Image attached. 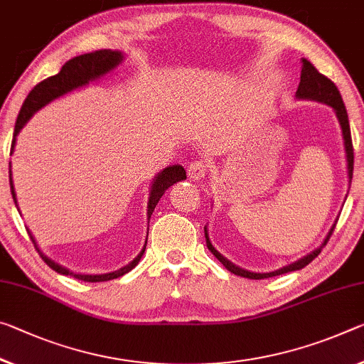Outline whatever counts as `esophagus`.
Instances as JSON below:
<instances>
[{
	"instance_id": "34e87169",
	"label": "esophagus",
	"mask_w": 364,
	"mask_h": 364,
	"mask_svg": "<svg viewBox=\"0 0 364 364\" xmlns=\"http://www.w3.org/2000/svg\"><path fill=\"white\" fill-rule=\"evenodd\" d=\"M207 168H209V166H207L205 161L194 160V161H191V164H189L188 175H189V178H193V180H200V178L205 176Z\"/></svg>"
}]
</instances>
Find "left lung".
I'll use <instances>...</instances> for the list:
<instances>
[{"label":"left lung","mask_w":364,"mask_h":364,"mask_svg":"<svg viewBox=\"0 0 364 364\" xmlns=\"http://www.w3.org/2000/svg\"><path fill=\"white\" fill-rule=\"evenodd\" d=\"M296 97L299 99H311V100H317V102H324L327 105H331L333 109H336L337 113V118L340 121V126H342V132H343V141H345V151H347V161H348V176L350 180L353 178V142H351V132H350V123H348V114H347V108L343 105V100H342V95H340V92L337 89V85L332 82L331 79L326 77L324 74H321L317 69L311 65L308 60H304L303 58V69H301V79H299V85H298V90H296ZM333 228H336V225H333L331 232H328L327 238L324 243H322L321 247H317L314 252H311L306 257L299 259L298 262L291 264V265H287V267L280 269V270H275V272H269V274H255V272H247V270H243L240 267H236L235 264H232L230 261H227L220 252L213 250V246L210 245L209 241V236H207V230H205V241H207V247H209L210 252L213 256H215L218 261H220L225 267H227L230 272H233L235 275H240V277H246V279H269V277H275V275H282V274H287V272H293V270H299L303 267H306V265L316 259L317 256L321 255L322 247L327 245V241L331 240V236L333 233Z\"/></svg>","instance_id":"left-lung-1"}]
</instances>
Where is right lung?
<instances>
[{
	"mask_svg": "<svg viewBox=\"0 0 364 364\" xmlns=\"http://www.w3.org/2000/svg\"><path fill=\"white\" fill-rule=\"evenodd\" d=\"M121 58H123V56H121L119 51H112V50H97V51H92V53L79 55L76 58H73V60L66 61L65 65H63L61 71L55 74V76H51L48 79H43L42 82H38L36 87L31 90V94L27 95L26 102L22 103V108H21L19 114H17L16 126H14V137H13V144H11V154H13V149H14L16 136L19 134V131L24 128V124L27 123L28 119H31L32 114L36 113L38 108L47 105L48 102L56 99V97H61L63 94H66V92H71L73 89L80 87V85H85L87 82H90V80L103 76V74L108 73L109 69H113L114 66L118 65V63L121 61ZM184 178H186V171H184L181 165L168 166V168H165L164 171L160 173V175L157 176V180H155L154 184H152L151 198H149V210H147L149 218H151L155 205H157V203L160 200L161 196H164L166 189H168L171 184L184 180ZM9 186H11V194H13V199L16 203L14 186H13V181H11V170H9ZM16 205H17V203H16ZM28 235H31V233H28ZM31 240H32L33 246H36V250L38 251V247H37L36 241H33L32 236H31ZM146 243H147V241H146ZM144 251H146V246H144L141 255L137 256L134 261L126 265V267L117 270V272L102 274V275L74 274V272H71V270H68L65 267H61V265H58L56 262L51 261V259H48L47 256H43L40 251H38V255H40V257L43 259L45 264H47L50 269H53L55 272H58V274L74 277V279L84 280V282H107V280H112V279H118V277L128 274L129 270L134 269L137 262L141 261Z\"/></svg>",
	"mask_w": 364,
	"mask_h": 364,
	"instance_id": "add662e5",
	"label": "right lung"
}]
</instances>
